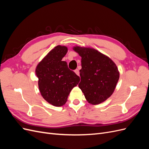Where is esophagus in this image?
<instances>
[{
	"instance_id": "1",
	"label": "esophagus",
	"mask_w": 149,
	"mask_h": 149,
	"mask_svg": "<svg viewBox=\"0 0 149 149\" xmlns=\"http://www.w3.org/2000/svg\"><path fill=\"white\" fill-rule=\"evenodd\" d=\"M74 72H75V73L77 74V75H79V70L78 69H76V70H74Z\"/></svg>"
}]
</instances>
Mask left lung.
<instances>
[{
	"instance_id": "left-lung-1",
	"label": "left lung",
	"mask_w": 149,
	"mask_h": 149,
	"mask_svg": "<svg viewBox=\"0 0 149 149\" xmlns=\"http://www.w3.org/2000/svg\"><path fill=\"white\" fill-rule=\"evenodd\" d=\"M81 57L79 88L89 103L100 104L113 93L119 79L118 67L109 57L95 49L75 47Z\"/></svg>"
}]
</instances>
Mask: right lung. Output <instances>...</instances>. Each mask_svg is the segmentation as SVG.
I'll return each mask as SVG.
<instances>
[{
	"instance_id": "1",
	"label": "right lung",
	"mask_w": 149,
	"mask_h": 149,
	"mask_svg": "<svg viewBox=\"0 0 149 149\" xmlns=\"http://www.w3.org/2000/svg\"><path fill=\"white\" fill-rule=\"evenodd\" d=\"M67 47L58 45L49 52L36 68L38 88L43 97L53 106L60 107L67 101L68 96L79 82V77L62 61Z\"/></svg>"
}]
</instances>
